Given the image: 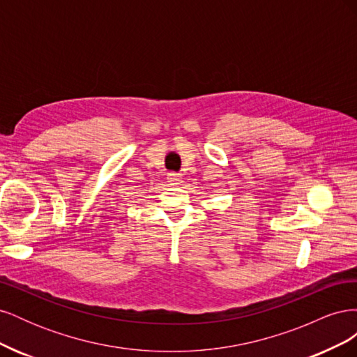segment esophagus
<instances>
[{
    "label": "esophagus",
    "instance_id": "obj_1",
    "mask_svg": "<svg viewBox=\"0 0 357 357\" xmlns=\"http://www.w3.org/2000/svg\"><path fill=\"white\" fill-rule=\"evenodd\" d=\"M167 178L171 185H180L181 183V177H180V174H177V172H168Z\"/></svg>",
    "mask_w": 357,
    "mask_h": 357
}]
</instances>
